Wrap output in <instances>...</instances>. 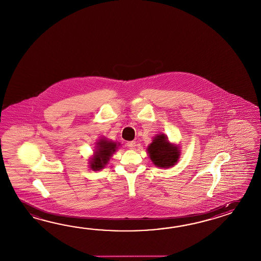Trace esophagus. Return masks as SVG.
<instances>
[{
    "label": "esophagus",
    "instance_id": "34e87169",
    "mask_svg": "<svg viewBox=\"0 0 261 261\" xmlns=\"http://www.w3.org/2000/svg\"><path fill=\"white\" fill-rule=\"evenodd\" d=\"M126 146H127L129 149L134 150L135 147H136V141H128L127 143H126Z\"/></svg>",
    "mask_w": 261,
    "mask_h": 261
}]
</instances>
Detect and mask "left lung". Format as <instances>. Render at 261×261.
I'll use <instances>...</instances> for the list:
<instances>
[{"label":"left lung","instance_id":"8db88e82","mask_svg":"<svg viewBox=\"0 0 261 261\" xmlns=\"http://www.w3.org/2000/svg\"><path fill=\"white\" fill-rule=\"evenodd\" d=\"M147 151L151 162L158 168L173 167L180 158V147L170 143L165 134H157L152 142L148 146Z\"/></svg>","mask_w":261,"mask_h":261}]
</instances>
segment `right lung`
Wrapping results in <instances>:
<instances>
[{"label": "right lung", "mask_w": 261, "mask_h": 261, "mask_svg": "<svg viewBox=\"0 0 261 261\" xmlns=\"http://www.w3.org/2000/svg\"><path fill=\"white\" fill-rule=\"evenodd\" d=\"M119 143L106 139H100L96 143V148L90 160V168L93 170H100L110 161V157L116 151Z\"/></svg>", "instance_id": "right-lung-1"}]
</instances>
